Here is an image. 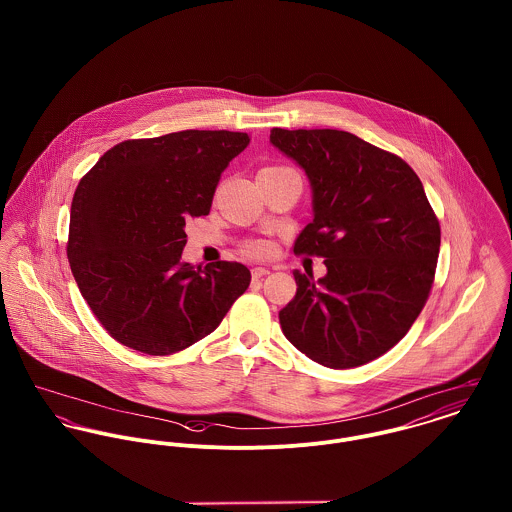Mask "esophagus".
Segmentation results:
<instances>
[{
  "instance_id": "34e87169",
  "label": "esophagus",
  "mask_w": 512,
  "mask_h": 512,
  "mask_svg": "<svg viewBox=\"0 0 512 512\" xmlns=\"http://www.w3.org/2000/svg\"><path fill=\"white\" fill-rule=\"evenodd\" d=\"M266 274H270L268 268H260V266L252 268V276H254V278H262V276H266Z\"/></svg>"
}]
</instances>
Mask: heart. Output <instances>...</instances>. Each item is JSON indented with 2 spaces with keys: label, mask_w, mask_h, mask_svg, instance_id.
I'll list each match as a JSON object with an SVG mask.
<instances>
[{
  "label": "heart",
  "mask_w": 512,
  "mask_h": 512,
  "mask_svg": "<svg viewBox=\"0 0 512 512\" xmlns=\"http://www.w3.org/2000/svg\"><path fill=\"white\" fill-rule=\"evenodd\" d=\"M248 252H250L252 256L262 258V256H268V254L272 252V244L266 242V240H254V242L248 244Z\"/></svg>",
  "instance_id": "b5f03b06"
}]
</instances>
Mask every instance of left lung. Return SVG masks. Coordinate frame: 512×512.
<instances>
[{
    "instance_id": "1",
    "label": "left lung",
    "mask_w": 512,
    "mask_h": 512,
    "mask_svg": "<svg viewBox=\"0 0 512 512\" xmlns=\"http://www.w3.org/2000/svg\"><path fill=\"white\" fill-rule=\"evenodd\" d=\"M311 185L313 220L293 252L325 258L327 274L293 272L297 292L280 325L319 365L353 368L390 351L434 284L439 222L414 169L341 130L270 132Z\"/></svg>"
}]
</instances>
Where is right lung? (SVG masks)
Instances as JSON below:
<instances>
[{
  "label": "right lung",
  "mask_w": 512,
  "mask_h": 512,
  "mask_svg": "<svg viewBox=\"0 0 512 512\" xmlns=\"http://www.w3.org/2000/svg\"><path fill=\"white\" fill-rule=\"evenodd\" d=\"M250 144L226 130H185L108 149L80 179L67 256L102 327L146 355H171L213 333L248 290L238 262L181 260L185 220L205 217L222 171Z\"/></svg>",
  "instance_id": "obj_1"
}]
</instances>
